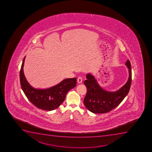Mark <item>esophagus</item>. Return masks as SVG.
Returning <instances> with one entry per match:
<instances>
[{
    "instance_id": "obj_1",
    "label": "esophagus",
    "mask_w": 152,
    "mask_h": 152,
    "mask_svg": "<svg viewBox=\"0 0 152 152\" xmlns=\"http://www.w3.org/2000/svg\"><path fill=\"white\" fill-rule=\"evenodd\" d=\"M77 82L79 83V84H81L82 82V78L81 76H79V77L77 79Z\"/></svg>"
}]
</instances>
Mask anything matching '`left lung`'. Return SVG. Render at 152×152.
Here are the masks:
<instances>
[{"instance_id":"left-lung-1","label":"left lung","mask_w":152,"mask_h":152,"mask_svg":"<svg viewBox=\"0 0 152 152\" xmlns=\"http://www.w3.org/2000/svg\"><path fill=\"white\" fill-rule=\"evenodd\" d=\"M129 71V78L126 84L115 92L104 90L99 86L95 77L91 74L86 75L85 85L87 92L84 99L86 108L94 113H105L115 108L127 95L132 80L131 63L127 60L125 63Z\"/></svg>"}]
</instances>
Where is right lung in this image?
Listing matches in <instances>:
<instances>
[{
	"mask_svg": "<svg viewBox=\"0 0 152 152\" xmlns=\"http://www.w3.org/2000/svg\"><path fill=\"white\" fill-rule=\"evenodd\" d=\"M25 56L20 72L21 88L28 99L34 105L41 110H56L64 101L69 90L76 86V78L65 79L56 86L46 89H37L32 87L26 80L23 71Z\"/></svg>",
	"mask_w": 152,
	"mask_h": 152,
	"instance_id": "right-lung-1",
	"label": "right lung"
}]
</instances>
